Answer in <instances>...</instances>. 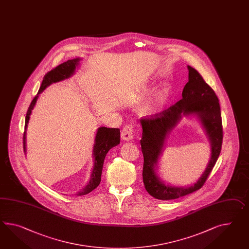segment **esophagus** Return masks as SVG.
Instances as JSON below:
<instances>
[{
  "label": "esophagus",
  "mask_w": 249,
  "mask_h": 249,
  "mask_svg": "<svg viewBox=\"0 0 249 249\" xmlns=\"http://www.w3.org/2000/svg\"><path fill=\"white\" fill-rule=\"evenodd\" d=\"M133 126L127 125L126 127H123L122 131V139L124 141H128L133 139Z\"/></svg>",
  "instance_id": "34e87169"
}]
</instances>
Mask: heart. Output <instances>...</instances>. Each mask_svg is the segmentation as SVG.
Segmentation results:
<instances>
[{
    "mask_svg": "<svg viewBox=\"0 0 249 249\" xmlns=\"http://www.w3.org/2000/svg\"><path fill=\"white\" fill-rule=\"evenodd\" d=\"M168 96V91L165 89L164 91H161L158 95V97L156 98V100L153 102L151 105L146 106L144 112L146 113V115H152L156 112V110L165 102L166 98Z\"/></svg>",
    "mask_w": 249,
    "mask_h": 249,
    "instance_id": "b5f03b06",
    "label": "heart"
}]
</instances>
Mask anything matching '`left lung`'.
Masks as SVG:
<instances>
[{
    "instance_id": "left-lung-1",
    "label": "left lung",
    "mask_w": 249,
    "mask_h": 249,
    "mask_svg": "<svg viewBox=\"0 0 249 249\" xmlns=\"http://www.w3.org/2000/svg\"><path fill=\"white\" fill-rule=\"evenodd\" d=\"M188 83L182 99L153 118L141 119V150L144 157L143 182L146 192L158 200L178 199L201 188L218 160L223 132L218 99L197 70L188 66ZM195 116L200 122L211 143V158L207 169L194 185L182 188L164 183L157 174L158 161L163 151L167 137L182 116Z\"/></svg>"
}]
</instances>
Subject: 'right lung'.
<instances>
[{"instance_id": "obj_1", "label": "right lung", "mask_w": 249, "mask_h": 249, "mask_svg": "<svg viewBox=\"0 0 249 249\" xmlns=\"http://www.w3.org/2000/svg\"><path fill=\"white\" fill-rule=\"evenodd\" d=\"M81 58H73L71 60H67V62L61 64L59 66L49 71L46 73V75L43 78L42 84L40 85V88L37 91L35 98L32 100L29 109L27 111L26 118H25V130L23 135V146H24V152L26 153V133H27V127L31 119L32 109H34V106L36 103V100L38 95L42 92L48 86L54 83L60 82L63 80L68 79L73 75L76 67L79 66ZM121 142V132L120 128H109V127H100L97 129V132L94 139V144L92 147V157H93V167L91 170L90 180L87 182L84 188L80 191L77 196L85 195V194L91 193L92 190L97 187L101 182L102 178V172H103V162L107 153L110 148L113 146H118Z\"/></svg>"}]
</instances>
